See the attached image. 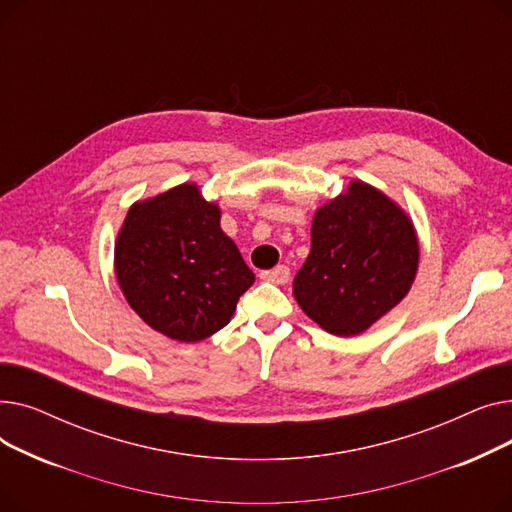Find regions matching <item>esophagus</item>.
Here are the masks:
<instances>
[{
    "label": "esophagus",
    "mask_w": 512,
    "mask_h": 512,
    "mask_svg": "<svg viewBox=\"0 0 512 512\" xmlns=\"http://www.w3.org/2000/svg\"><path fill=\"white\" fill-rule=\"evenodd\" d=\"M261 278L265 282H272V284H286L290 280V270L286 265H278V267H274V270L261 272Z\"/></svg>",
    "instance_id": "1"
}]
</instances>
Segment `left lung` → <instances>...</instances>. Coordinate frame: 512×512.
<instances>
[{
  "label": "left lung",
  "mask_w": 512,
  "mask_h": 512,
  "mask_svg": "<svg viewBox=\"0 0 512 512\" xmlns=\"http://www.w3.org/2000/svg\"><path fill=\"white\" fill-rule=\"evenodd\" d=\"M417 267L411 215L380 188L353 178L315 209L311 251L292 294L321 330L357 336L407 297Z\"/></svg>",
  "instance_id": "8db88e82"
}]
</instances>
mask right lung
I'll use <instances>...</instances> for the list:
<instances>
[{
	"instance_id": "obj_1",
	"label": "right lung",
	"mask_w": 512,
	"mask_h": 512,
	"mask_svg": "<svg viewBox=\"0 0 512 512\" xmlns=\"http://www.w3.org/2000/svg\"><path fill=\"white\" fill-rule=\"evenodd\" d=\"M222 209L182 182L134 201L118 230L114 270L124 299L149 328L199 342L230 324L255 274L220 228Z\"/></svg>"
}]
</instances>
